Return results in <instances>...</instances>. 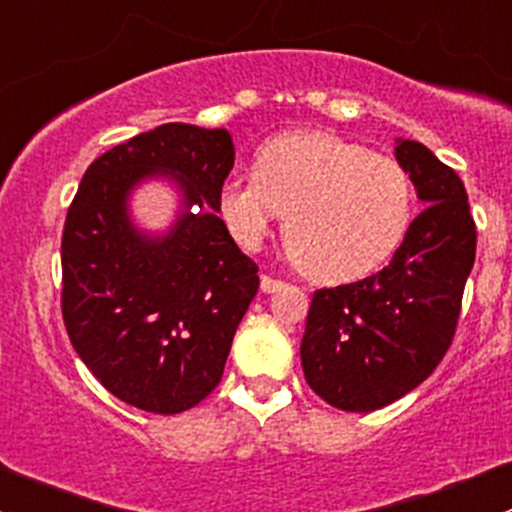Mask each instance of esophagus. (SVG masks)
Returning a JSON list of instances; mask_svg holds the SVG:
<instances>
[{
    "instance_id": "34e87169",
    "label": "esophagus",
    "mask_w": 512,
    "mask_h": 512,
    "mask_svg": "<svg viewBox=\"0 0 512 512\" xmlns=\"http://www.w3.org/2000/svg\"><path fill=\"white\" fill-rule=\"evenodd\" d=\"M283 286H286V283H283L281 278H273V276H268V273H263L261 276V291L263 293H276V291H281Z\"/></svg>"
}]
</instances>
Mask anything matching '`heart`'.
I'll return each mask as SVG.
<instances>
[{
    "mask_svg": "<svg viewBox=\"0 0 512 512\" xmlns=\"http://www.w3.org/2000/svg\"><path fill=\"white\" fill-rule=\"evenodd\" d=\"M256 175L219 187V214L236 244L256 251L286 214L293 263L320 283L377 271L407 236L414 182L407 167L370 147L300 130L258 147Z\"/></svg>",
    "mask_w": 512,
    "mask_h": 512,
    "instance_id": "b5f03b06",
    "label": "heart"
}]
</instances>
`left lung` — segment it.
I'll list each match as a JSON object with an SVG mask.
<instances>
[{
	"label": "left lung",
	"instance_id": "left-lung-1",
	"mask_svg": "<svg viewBox=\"0 0 512 512\" xmlns=\"http://www.w3.org/2000/svg\"><path fill=\"white\" fill-rule=\"evenodd\" d=\"M397 160L426 204L389 266L310 300L305 382L342 412H374L419 387L449 352L476 258V221L461 177L429 147L399 140Z\"/></svg>",
	"mask_w": 512,
	"mask_h": 512
}]
</instances>
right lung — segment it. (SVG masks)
<instances>
[{
	"instance_id": "right-lung-1",
	"label": "right lung",
	"mask_w": 512,
	"mask_h": 512,
	"mask_svg": "<svg viewBox=\"0 0 512 512\" xmlns=\"http://www.w3.org/2000/svg\"><path fill=\"white\" fill-rule=\"evenodd\" d=\"M231 167L226 130L167 123L91 162L68 207V340L113 397L142 412H187L214 392L258 291V266L217 217ZM152 174L175 176L185 194L183 217L162 240L138 235L124 207L129 189Z\"/></svg>"
}]
</instances>
